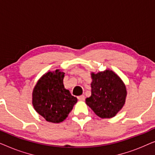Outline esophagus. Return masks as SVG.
I'll return each mask as SVG.
<instances>
[{
  "label": "esophagus",
  "instance_id": "34e87169",
  "mask_svg": "<svg viewBox=\"0 0 155 155\" xmlns=\"http://www.w3.org/2000/svg\"><path fill=\"white\" fill-rule=\"evenodd\" d=\"M78 99H79V100H80V101H84V99H85V97H84V95H81V96L78 97Z\"/></svg>",
  "mask_w": 155,
  "mask_h": 155
}]
</instances>
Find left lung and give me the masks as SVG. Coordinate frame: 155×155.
<instances>
[{
	"label": "left lung",
	"mask_w": 155,
	"mask_h": 155,
	"mask_svg": "<svg viewBox=\"0 0 155 155\" xmlns=\"http://www.w3.org/2000/svg\"><path fill=\"white\" fill-rule=\"evenodd\" d=\"M91 75L92 95L86 99V104L100 118L114 117L125 104L126 86L120 78L109 70Z\"/></svg>",
	"instance_id": "obj_1"
}]
</instances>
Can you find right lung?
Wrapping results in <instances>:
<instances>
[{
  "label": "right lung",
  "instance_id": "right-lung-1",
  "mask_svg": "<svg viewBox=\"0 0 155 155\" xmlns=\"http://www.w3.org/2000/svg\"><path fill=\"white\" fill-rule=\"evenodd\" d=\"M64 74L59 70L48 72L40 78L33 90L34 108L48 122L64 120L78 101L64 88Z\"/></svg>",
  "mask_w": 155,
  "mask_h": 155
}]
</instances>
